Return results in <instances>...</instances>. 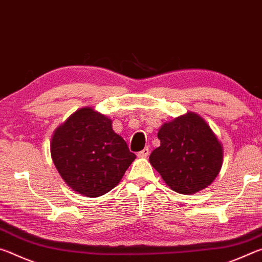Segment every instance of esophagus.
<instances>
[{
    "mask_svg": "<svg viewBox=\"0 0 262 262\" xmlns=\"http://www.w3.org/2000/svg\"><path fill=\"white\" fill-rule=\"evenodd\" d=\"M149 155V148L145 147L143 150H141L140 152H137V156L139 157H147Z\"/></svg>",
    "mask_w": 262,
    "mask_h": 262,
    "instance_id": "obj_1",
    "label": "esophagus"
}]
</instances>
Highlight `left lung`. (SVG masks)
<instances>
[{"label":"left lung","mask_w":262,"mask_h":262,"mask_svg":"<svg viewBox=\"0 0 262 262\" xmlns=\"http://www.w3.org/2000/svg\"><path fill=\"white\" fill-rule=\"evenodd\" d=\"M161 145L151 152L150 164L165 184L180 194L206 188L220 173L223 147L205 119L188 112L159 128Z\"/></svg>","instance_id":"obj_1"}]
</instances>
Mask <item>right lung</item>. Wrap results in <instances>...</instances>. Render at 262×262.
Here are the masks:
<instances>
[{"label":"right lung","instance_id":"add662e5","mask_svg":"<svg viewBox=\"0 0 262 262\" xmlns=\"http://www.w3.org/2000/svg\"><path fill=\"white\" fill-rule=\"evenodd\" d=\"M51 156L66 184L89 198L114 188L136 158L112 120L91 107L77 110L56 128Z\"/></svg>","mask_w":262,"mask_h":262}]
</instances>
